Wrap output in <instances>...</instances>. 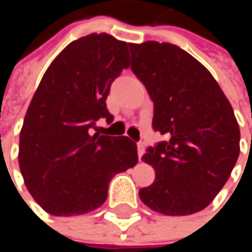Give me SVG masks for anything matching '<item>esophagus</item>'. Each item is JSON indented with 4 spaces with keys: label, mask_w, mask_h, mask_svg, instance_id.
<instances>
[{
    "label": "esophagus",
    "mask_w": 252,
    "mask_h": 252,
    "mask_svg": "<svg viewBox=\"0 0 252 252\" xmlns=\"http://www.w3.org/2000/svg\"><path fill=\"white\" fill-rule=\"evenodd\" d=\"M144 150H146V144L143 143V141H140L138 144H137V152H138V158L141 159V156L144 155Z\"/></svg>",
    "instance_id": "34e87169"
}]
</instances>
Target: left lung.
I'll use <instances>...</instances> for the list:
<instances>
[{
	"instance_id": "1",
	"label": "left lung",
	"mask_w": 252,
	"mask_h": 252,
	"mask_svg": "<svg viewBox=\"0 0 252 252\" xmlns=\"http://www.w3.org/2000/svg\"><path fill=\"white\" fill-rule=\"evenodd\" d=\"M131 70L155 106L153 129L166 135L141 158L156 171L138 191L152 210L187 216L206 209L239 156V126L209 70L172 43H129Z\"/></svg>"
}]
</instances>
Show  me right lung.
Masks as SVG:
<instances>
[{"mask_svg":"<svg viewBox=\"0 0 252 252\" xmlns=\"http://www.w3.org/2000/svg\"><path fill=\"white\" fill-rule=\"evenodd\" d=\"M128 65L126 42L92 33L71 42L42 77L20 131L19 163L29 192L49 215L96 210L111 179L138 162L128 137L93 134L99 120L114 121L106 97Z\"/></svg>","mask_w":252,"mask_h":252,"instance_id":"obj_1","label":"right lung"}]
</instances>
